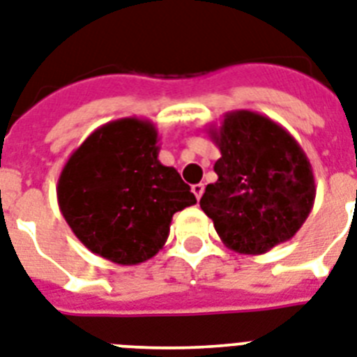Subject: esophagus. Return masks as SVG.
<instances>
[{"instance_id":"esophagus-1","label":"esophagus","mask_w":357,"mask_h":357,"mask_svg":"<svg viewBox=\"0 0 357 357\" xmlns=\"http://www.w3.org/2000/svg\"><path fill=\"white\" fill-rule=\"evenodd\" d=\"M192 192H194V196L197 197V199H202L203 192H205V185H203V183L192 185Z\"/></svg>"}]
</instances>
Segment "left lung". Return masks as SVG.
I'll return each mask as SVG.
<instances>
[{
	"instance_id": "left-lung-1",
	"label": "left lung",
	"mask_w": 357,
	"mask_h": 357,
	"mask_svg": "<svg viewBox=\"0 0 357 357\" xmlns=\"http://www.w3.org/2000/svg\"><path fill=\"white\" fill-rule=\"evenodd\" d=\"M220 149L215 183L199 199L218 236L239 254H265L294 238L316 199L312 165L294 137L252 110L208 128Z\"/></svg>"
}]
</instances>
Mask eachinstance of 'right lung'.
Wrapping results in <instances>:
<instances>
[{
	"label": "right lung",
	"mask_w": 357,
	"mask_h": 357,
	"mask_svg": "<svg viewBox=\"0 0 357 357\" xmlns=\"http://www.w3.org/2000/svg\"><path fill=\"white\" fill-rule=\"evenodd\" d=\"M158 154L154 123L139 118L105 123L72 152L58 179L59 211L91 252L139 265L163 248L172 215L196 203Z\"/></svg>",
	"instance_id": "add662e5"
}]
</instances>
